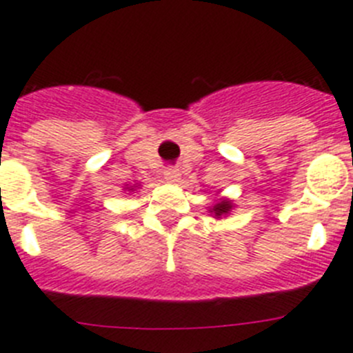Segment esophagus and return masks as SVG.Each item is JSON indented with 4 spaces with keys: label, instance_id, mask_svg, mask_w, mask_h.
<instances>
[{
    "label": "esophagus",
    "instance_id": "esophagus-1",
    "mask_svg": "<svg viewBox=\"0 0 353 353\" xmlns=\"http://www.w3.org/2000/svg\"><path fill=\"white\" fill-rule=\"evenodd\" d=\"M163 176H165V181L167 183H176L179 179V172H177V168L168 167L167 170L163 172Z\"/></svg>",
    "mask_w": 353,
    "mask_h": 353
}]
</instances>
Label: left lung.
Instances as JSON below:
<instances>
[{
    "label": "left lung",
    "instance_id": "obj_1",
    "mask_svg": "<svg viewBox=\"0 0 353 353\" xmlns=\"http://www.w3.org/2000/svg\"><path fill=\"white\" fill-rule=\"evenodd\" d=\"M233 208V204L232 201H228V199H221L219 201L213 208H210V213H213L215 215V219H221V217H226L228 213L232 212Z\"/></svg>",
    "mask_w": 353,
    "mask_h": 353
}]
</instances>
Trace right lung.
Here are the masks:
<instances>
[{"label":"right lung","instance_id":"1","mask_svg":"<svg viewBox=\"0 0 353 353\" xmlns=\"http://www.w3.org/2000/svg\"><path fill=\"white\" fill-rule=\"evenodd\" d=\"M129 190H134V188H129Z\"/></svg>","mask_w":353,"mask_h":353}]
</instances>
